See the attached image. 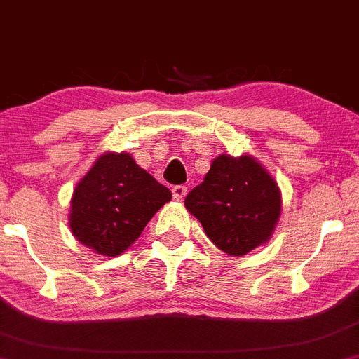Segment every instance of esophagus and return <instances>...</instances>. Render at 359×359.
I'll return each instance as SVG.
<instances>
[{
	"label": "esophagus",
	"mask_w": 359,
	"mask_h": 359,
	"mask_svg": "<svg viewBox=\"0 0 359 359\" xmlns=\"http://www.w3.org/2000/svg\"><path fill=\"white\" fill-rule=\"evenodd\" d=\"M172 196H174L175 201H182L185 196H187V187L185 185H175L174 189H172Z\"/></svg>",
	"instance_id": "esophagus-1"
}]
</instances>
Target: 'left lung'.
<instances>
[{"label":"left lung","mask_w":359,"mask_h":359,"mask_svg":"<svg viewBox=\"0 0 359 359\" xmlns=\"http://www.w3.org/2000/svg\"><path fill=\"white\" fill-rule=\"evenodd\" d=\"M184 205L217 248L245 257L270 241L282 214V192L255 156L221 154Z\"/></svg>","instance_id":"1"}]
</instances>
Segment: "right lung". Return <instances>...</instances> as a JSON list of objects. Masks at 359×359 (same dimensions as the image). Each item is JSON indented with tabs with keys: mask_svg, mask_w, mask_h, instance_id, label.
Returning <instances> with one entry per match:
<instances>
[{
	"mask_svg": "<svg viewBox=\"0 0 359 359\" xmlns=\"http://www.w3.org/2000/svg\"><path fill=\"white\" fill-rule=\"evenodd\" d=\"M170 199L172 192L130 154L104 151L74 189L69 228L86 248L118 257Z\"/></svg>",
	"mask_w": 359,
	"mask_h": 359,
	"instance_id": "obj_1",
	"label": "right lung"
}]
</instances>
